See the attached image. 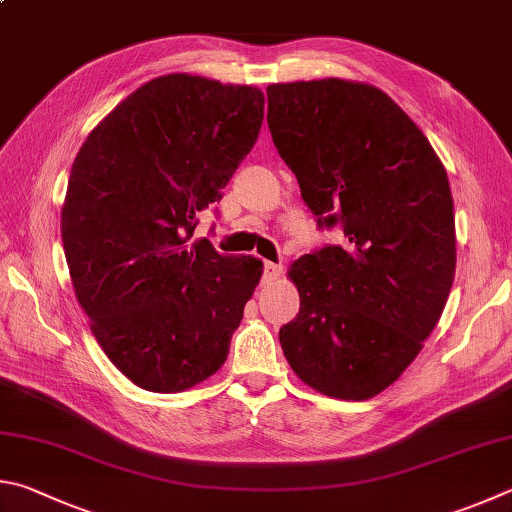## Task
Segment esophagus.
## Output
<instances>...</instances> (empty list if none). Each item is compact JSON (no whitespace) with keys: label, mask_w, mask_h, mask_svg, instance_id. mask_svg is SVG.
<instances>
[{"label":"esophagus","mask_w":512,"mask_h":512,"mask_svg":"<svg viewBox=\"0 0 512 512\" xmlns=\"http://www.w3.org/2000/svg\"><path fill=\"white\" fill-rule=\"evenodd\" d=\"M281 274H283V265H279V263H265L263 281H276Z\"/></svg>","instance_id":"esophagus-1"}]
</instances>
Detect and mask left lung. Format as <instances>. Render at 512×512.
Wrapping results in <instances>:
<instances>
[{
    "label": "left lung",
    "mask_w": 512,
    "mask_h": 512,
    "mask_svg": "<svg viewBox=\"0 0 512 512\" xmlns=\"http://www.w3.org/2000/svg\"><path fill=\"white\" fill-rule=\"evenodd\" d=\"M267 125L319 227L344 229L342 245L290 265L301 308L283 355L324 396L369 400L416 360L450 297L445 166L391 96L355 80L270 85Z\"/></svg>",
    "instance_id": "8db88e82"
}]
</instances>
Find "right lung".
I'll return each mask as SVG.
<instances>
[{"mask_svg":"<svg viewBox=\"0 0 512 512\" xmlns=\"http://www.w3.org/2000/svg\"><path fill=\"white\" fill-rule=\"evenodd\" d=\"M265 96L191 74L148 80L89 132L60 231L76 299L110 362L177 393L220 369L263 276L254 256L191 240L261 132Z\"/></svg>","mask_w":512,"mask_h":512,"instance_id":"1","label":"right lung"}]
</instances>
